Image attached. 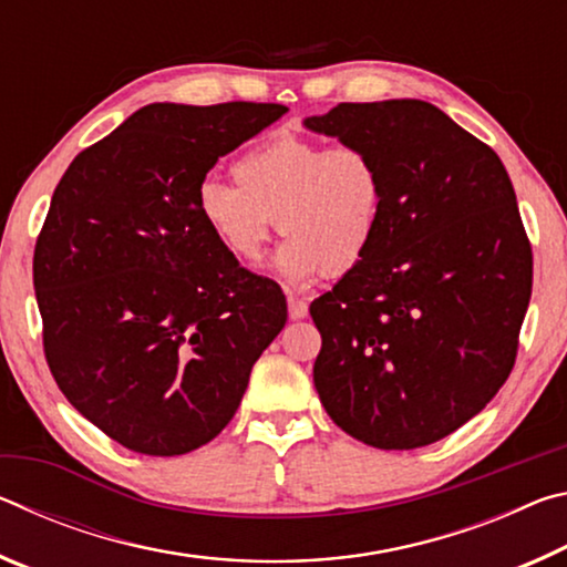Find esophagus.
I'll use <instances>...</instances> for the list:
<instances>
[{
    "mask_svg": "<svg viewBox=\"0 0 567 567\" xmlns=\"http://www.w3.org/2000/svg\"><path fill=\"white\" fill-rule=\"evenodd\" d=\"M287 310H290V320L307 318V302L302 297H295V295L287 297Z\"/></svg>",
    "mask_w": 567,
    "mask_h": 567,
    "instance_id": "esophagus-1",
    "label": "esophagus"
}]
</instances>
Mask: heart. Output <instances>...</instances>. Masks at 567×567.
<instances>
[{"instance_id": "1", "label": "heart", "mask_w": 567, "mask_h": 567, "mask_svg": "<svg viewBox=\"0 0 567 567\" xmlns=\"http://www.w3.org/2000/svg\"><path fill=\"white\" fill-rule=\"evenodd\" d=\"M233 182L205 179L197 213L237 260L255 262L277 229L275 267L287 282L344 275L375 245L388 203L385 169L364 145L280 132L235 159Z\"/></svg>"}]
</instances>
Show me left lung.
Wrapping results in <instances>:
<instances>
[{
	"label": "left lung",
	"mask_w": 567,
	"mask_h": 567,
	"mask_svg": "<svg viewBox=\"0 0 567 567\" xmlns=\"http://www.w3.org/2000/svg\"><path fill=\"white\" fill-rule=\"evenodd\" d=\"M305 127L375 152L388 203L370 255L310 305L312 378L344 433L437 443L511 375L533 252L501 157L422 100L342 102Z\"/></svg>",
	"instance_id": "8db88e82"
}]
</instances>
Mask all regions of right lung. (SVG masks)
I'll use <instances>...</instances> for the list:
<instances>
[{
    "label": "right lung",
    "instance_id": "1",
    "mask_svg": "<svg viewBox=\"0 0 567 567\" xmlns=\"http://www.w3.org/2000/svg\"><path fill=\"white\" fill-rule=\"evenodd\" d=\"M282 104H147L72 159L34 247L44 354L64 398L142 455L223 433L287 322L280 285L239 267L197 213L219 157Z\"/></svg>",
    "mask_w": 567,
    "mask_h": 567
}]
</instances>
